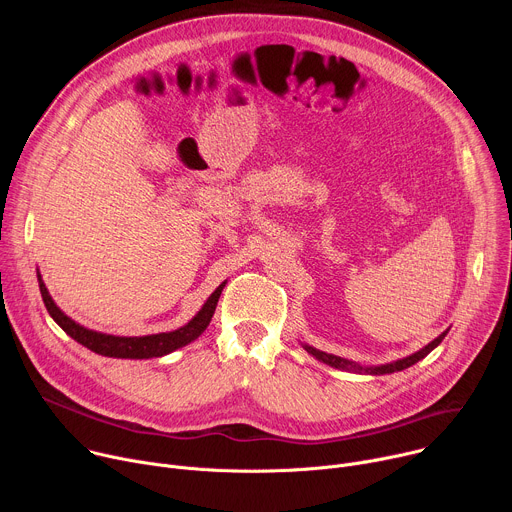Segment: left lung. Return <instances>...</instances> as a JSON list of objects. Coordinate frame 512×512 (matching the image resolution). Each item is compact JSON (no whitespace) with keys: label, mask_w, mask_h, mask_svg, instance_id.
Returning a JSON list of instances; mask_svg holds the SVG:
<instances>
[{"label":"left lung","mask_w":512,"mask_h":512,"mask_svg":"<svg viewBox=\"0 0 512 512\" xmlns=\"http://www.w3.org/2000/svg\"><path fill=\"white\" fill-rule=\"evenodd\" d=\"M448 330L442 332L437 338H433L429 344H425L423 348H419L417 352L405 356V358H399V360H393V362H385V364H373V367H364V364H358V362H352L348 358H342V356H336V354H328V352H322L310 344H302L304 350L308 354H312L316 360L328 364V367L332 369H340V371H348V373H364V375H391V373H397V371H405L409 369L411 364L419 362L421 358H425L437 344H440L444 338H446Z\"/></svg>","instance_id":"left-lung-1"}]
</instances>
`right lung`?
<instances>
[{
    "label": "right lung",
    "instance_id": "obj_1",
    "mask_svg": "<svg viewBox=\"0 0 512 512\" xmlns=\"http://www.w3.org/2000/svg\"><path fill=\"white\" fill-rule=\"evenodd\" d=\"M38 285H40L44 306H46L48 314L52 316V320L72 340H77L85 348H89L101 356H109V358H156V356H166V354L194 342L210 324L212 314L218 304V298H221V291L225 287V283L218 285L208 296V300L202 304V308L196 312V316L188 324H184L172 332H160V334H148V336H113V334L89 330V328L77 324L72 318H68L56 306L52 296L48 294V287L42 281V275H38Z\"/></svg>",
    "mask_w": 512,
    "mask_h": 512
}]
</instances>
